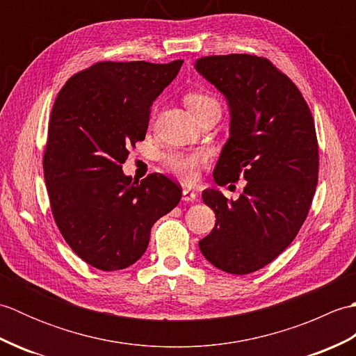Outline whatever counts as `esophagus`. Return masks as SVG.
<instances>
[{
    "mask_svg": "<svg viewBox=\"0 0 356 356\" xmlns=\"http://www.w3.org/2000/svg\"><path fill=\"white\" fill-rule=\"evenodd\" d=\"M195 199H197V193H194L193 190H188V188H185V190L182 191V200L194 202Z\"/></svg>",
    "mask_w": 356,
    "mask_h": 356,
    "instance_id": "1",
    "label": "esophagus"
}]
</instances>
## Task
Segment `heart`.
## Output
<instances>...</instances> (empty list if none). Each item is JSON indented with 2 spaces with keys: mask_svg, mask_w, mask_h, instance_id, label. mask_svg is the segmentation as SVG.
<instances>
[{
  "mask_svg": "<svg viewBox=\"0 0 356 356\" xmlns=\"http://www.w3.org/2000/svg\"><path fill=\"white\" fill-rule=\"evenodd\" d=\"M185 104L194 115L211 107L220 108V102L217 97L205 92H188L185 95ZM163 162L166 168L176 176L186 182H193L199 177V171L207 162V153L205 151H172L165 156Z\"/></svg>",
  "mask_w": 356,
  "mask_h": 356,
  "instance_id": "b5f03b06",
  "label": "heart"
}]
</instances>
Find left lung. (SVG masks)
I'll list each match as a JSON object with an SVG mask.
<instances>
[{
	"label": "left lung",
	"instance_id": "obj_1",
	"mask_svg": "<svg viewBox=\"0 0 356 356\" xmlns=\"http://www.w3.org/2000/svg\"><path fill=\"white\" fill-rule=\"evenodd\" d=\"M195 69L231 108V138L216 165V184L248 180L236 202L218 190L203 191L216 226L199 248L216 268L251 274L292 243L311 209L320 166L315 122L298 87L268 58L203 56Z\"/></svg>",
	"mask_w": 356,
	"mask_h": 356
}]
</instances>
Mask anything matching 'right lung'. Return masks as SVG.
<instances>
[{"instance_id":"1","label":"right lung","mask_w":356,"mask_h":356,"mask_svg":"<svg viewBox=\"0 0 356 356\" xmlns=\"http://www.w3.org/2000/svg\"><path fill=\"white\" fill-rule=\"evenodd\" d=\"M182 63L99 61L74 73L53 104L42 159L51 214L73 252L96 269L138 261L153 225L182 197L165 174L133 182L122 172L128 149L145 139L151 104Z\"/></svg>"}]
</instances>
